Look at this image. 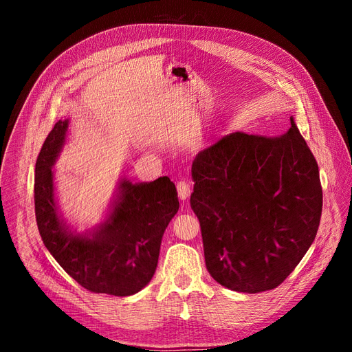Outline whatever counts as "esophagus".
Segmentation results:
<instances>
[{"label":"esophagus","instance_id":"1","mask_svg":"<svg viewBox=\"0 0 352 352\" xmlns=\"http://www.w3.org/2000/svg\"><path fill=\"white\" fill-rule=\"evenodd\" d=\"M177 191H178V197L181 200H187L188 196H190V184L187 183V181H179V183L177 184Z\"/></svg>","mask_w":352,"mask_h":352}]
</instances>
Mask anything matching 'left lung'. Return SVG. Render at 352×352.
Here are the masks:
<instances>
[{
	"label": "left lung",
	"instance_id": "obj_1",
	"mask_svg": "<svg viewBox=\"0 0 352 352\" xmlns=\"http://www.w3.org/2000/svg\"><path fill=\"white\" fill-rule=\"evenodd\" d=\"M191 178L210 276L247 294L280 285L313 244L323 205L319 166L294 118L275 138L223 135L196 155Z\"/></svg>",
	"mask_w": 352,
	"mask_h": 352
}]
</instances>
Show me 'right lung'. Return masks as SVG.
Masks as SVG:
<instances>
[{
	"label": "right lung",
	"instance_id": "right-lung-1",
	"mask_svg": "<svg viewBox=\"0 0 352 352\" xmlns=\"http://www.w3.org/2000/svg\"><path fill=\"white\" fill-rule=\"evenodd\" d=\"M69 126V120L55 124L36 160L35 214L42 241L83 288L117 297L133 296L151 282L156 270L164 232L179 208L175 184L168 177L151 183L121 178L105 218L78 232L60 210L52 171Z\"/></svg>",
	"mask_w": 352,
	"mask_h": 352
}]
</instances>
